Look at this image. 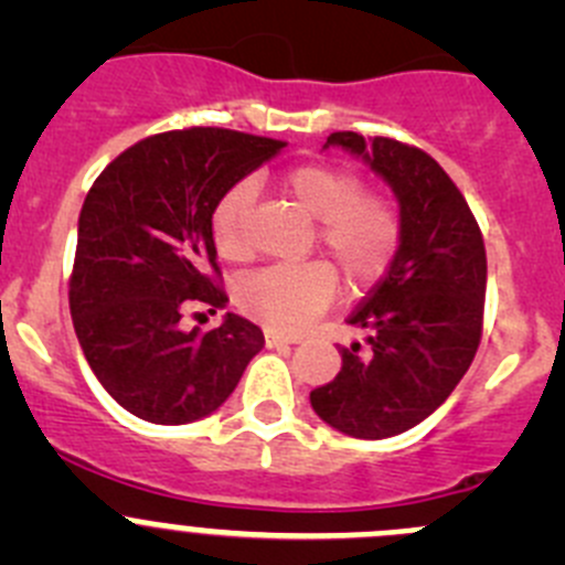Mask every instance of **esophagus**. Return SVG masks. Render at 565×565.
<instances>
[{"mask_svg": "<svg viewBox=\"0 0 565 565\" xmlns=\"http://www.w3.org/2000/svg\"><path fill=\"white\" fill-rule=\"evenodd\" d=\"M265 344L267 347H287V344H295V339L276 333V330H265Z\"/></svg>", "mask_w": 565, "mask_h": 565, "instance_id": "34e87169", "label": "esophagus"}]
</instances>
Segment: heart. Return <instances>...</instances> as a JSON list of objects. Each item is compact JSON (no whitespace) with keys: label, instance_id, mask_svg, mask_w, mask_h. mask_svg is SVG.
<instances>
[{"label":"heart","instance_id":"b5f03b06","mask_svg":"<svg viewBox=\"0 0 565 565\" xmlns=\"http://www.w3.org/2000/svg\"><path fill=\"white\" fill-rule=\"evenodd\" d=\"M281 188L295 204L317 218V237L333 259L347 289L363 292L391 267L402 243V215L383 193L363 191V180L333 163H303L281 177ZM254 202V185L237 182L215 202L210 230L218 254L230 262L248 256L246 215ZM335 273L328 262L270 265L256 270L237 287L243 315L278 333L300 328L328 309L335 298Z\"/></svg>","mask_w":565,"mask_h":565}]
</instances>
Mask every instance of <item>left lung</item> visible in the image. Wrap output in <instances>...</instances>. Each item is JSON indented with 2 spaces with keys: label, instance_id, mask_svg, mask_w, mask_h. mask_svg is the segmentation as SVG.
<instances>
[{
  "label": "left lung",
  "instance_id": "8db88e82",
  "mask_svg": "<svg viewBox=\"0 0 565 565\" xmlns=\"http://www.w3.org/2000/svg\"><path fill=\"white\" fill-rule=\"evenodd\" d=\"M328 145L363 158L393 188L402 243L347 319L366 330L369 347H339L341 372L311 391V407L344 435L383 440L429 418L470 369L483 330L487 250L461 191L424 150L355 130H335Z\"/></svg>",
  "mask_w": 565,
  "mask_h": 565
}]
</instances>
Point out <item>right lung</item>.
Masks as SVG:
<instances>
[{"label": "right lung", "instance_id": "right-lung-1", "mask_svg": "<svg viewBox=\"0 0 565 565\" xmlns=\"http://www.w3.org/2000/svg\"><path fill=\"white\" fill-rule=\"evenodd\" d=\"M281 147L226 128L167 130L119 152L89 188L67 292L73 328L95 377L136 418H204L265 347L262 330L237 315L207 333L180 322L230 303L210 215Z\"/></svg>", "mask_w": 565, "mask_h": 565}]
</instances>
